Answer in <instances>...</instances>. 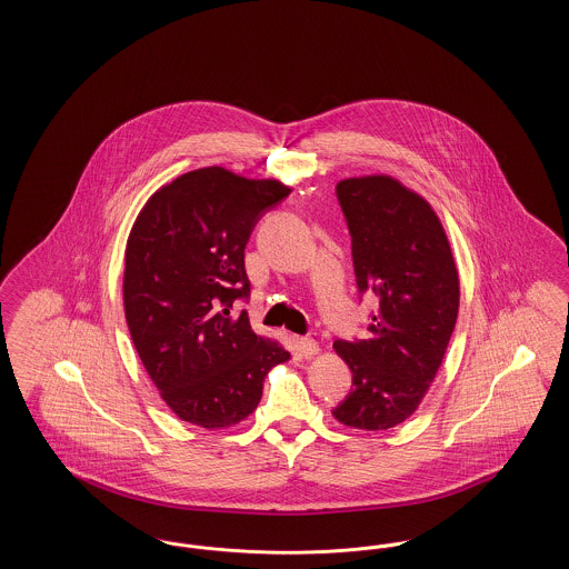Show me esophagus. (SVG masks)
Instances as JSON below:
<instances>
[{
  "label": "esophagus",
  "instance_id": "obj_1",
  "mask_svg": "<svg viewBox=\"0 0 569 569\" xmlns=\"http://www.w3.org/2000/svg\"><path fill=\"white\" fill-rule=\"evenodd\" d=\"M297 346L305 358H311V356L320 352V346H318V341L313 337H298Z\"/></svg>",
  "mask_w": 569,
  "mask_h": 569
}]
</instances>
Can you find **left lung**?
I'll list each match as a JSON object with an SVG mask.
<instances>
[{"label":"left lung","mask_w":569,"mask_h":569,"mask_svg":"<svg viewBox=\"0 0 569 569\" xmlns=\"http://www.w3.org/2000/svg\"><path fill=\"white\" fill-rule=\"evenodd\" d=\"M352 237L360 295L379 298L371 339L335 341L352 371L332 416L352 429L386 431L425 399L459 316V271L431 204L392 177L337 183Z\"/></svg>","instance_id":"8db88e82"}]
</instances>
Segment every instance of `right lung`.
<instances>
[{"instance_id": "obj_1", "label": "right lung", "mask_w": 569, "mask_h": 569, "mask_svg": "<svg viewBox=\"0 0 569 569\" xmlns=\"http://www.w3.org/2000/svg\"><path fill=\"white\" fill-rule=\"evenodd\" d=\"M290 188L198 168L156 191L136 217L123 272L126 320L166 406L202 429L244 420L262 383L286 362L277 341L251 330L244 244L258 219Z\"/></svg>"}]
</instances>
